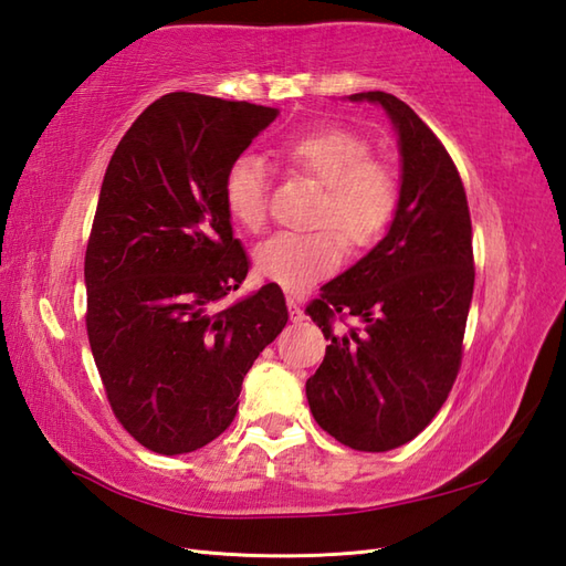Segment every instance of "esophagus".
Returning a JSON list of instances; mask_svg holds the SVG:
<instances>
[{
  "mask_svg": "<svg viewBox=\"0 0 566 566\" xmlns=\"http://www.w3.org/2000/svg\"><path fill=\"white\" fill-rule=\"evenodd\" d=\"M286 306H290V318H292L294 323H302V321L306 318L304 308L298 306V302H294V298H286Z\"/></svg>",
  "mask_w": 566,
  "mask_h": 566,
  "instance_id": "1",
  "label": "esophagus"
}]
</instances>
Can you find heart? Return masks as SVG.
<instances>
[{"label": "heart", "mask_w": 566, "mask_h": 566, "mask_svg": "<svg viewBox=\"0 0 566 566\" xmlns=\"http://www.w3.org/2000/svg\"><path fill=\"white\" fill-rule=\"evenodd\" d=\"M282 158L323 187L316 223L333 226L347 245L375 240L396 203L389 167L369 160V146L340 128H323L286 140ZM228 213L245 228H260L268 216V170L255 155H240L223 179ZM331 228L280 231L260 243L255 264L264 280L284 290H304L331 274L343 260V243Z\"/></svg>", "instance_id": "b5f03b06"}]
</instances>
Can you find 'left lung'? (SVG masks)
<instances>
[{"label": "left lung", "instance_id": "1", "mask_svg": "<svg viewBox=\"0 0 566 566\" xmlns=\"http://www.w3.org/2000/svg\"><path fill=\"white\" fill-rule=\"evenodd\" d=\"M347 99L387 114L401 187L387 235L306 308L328 340L306 399L338 442L389 452L436 418L460 369L474 292L472 221L452 158L411 106L387 92ZM338 315L358 326L333 329Z\"/></svg>", "mask_w": 566, "mask_h": 566}]
</instances>
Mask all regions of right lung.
Wrapping results in <instances>:
<instances>
[{"label": "right lung", "mask_w": 566, "mask_h": 566, "mask_svg": "<svg viewBox=\"0 0 566 566\" xmlns=\"http://www.w3.org/2000/svg\"><path fill=\"white\" fill-rule=\"evenodd\" d=\"M280 109L191 92L143 112L106 167L84 258L87 335L116 418L143 448L187 454L233 423L258 355L286 326L223 199L228 167Z\"/></svg>", "instance_id": "obj_1"}]
</instances>
